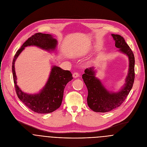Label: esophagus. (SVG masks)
<instances>
[{"label":"esophagus","instance_id":"obj_1","mask_svg":"<svg viewBox=\"0 0 147 147\" xmlns=\"http://www.w3.org/2000/svg\"><path fill=\"white\" fill-rule=\"evenodd\" d=\"M73 76L74 78H77V77H79V74L77 72H75L73 74Z\"/></svg>","mask_w":147,"mask_h":147}]
</instances>
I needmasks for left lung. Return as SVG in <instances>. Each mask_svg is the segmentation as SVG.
<instances>
[{
    "label": "left lung",
    "mask_w": 147,
    "mask_h": 147,
    "mask_svg": "<svg viewBox=\"0 0 147 147\" xmlns=\"http://www.w3.org/2000/svg\"><path fill=\"white\" fill-rule=\"evenodd\" d=\"M115 40V46L119 51L126 54L129 59V70L125 79L124 87L120 91L112 93L106 90L95 76L94 67L86 69L82 78L88 89L87 103L91 109L95 112H108L119 107L131 91L134 81L135 60L133 51L120 35L112 34Z\"/></svg>",
    "instance_id": "8db88e82"
}]
</instances>
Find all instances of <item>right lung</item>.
Returning <instances> with one entry per match:
<instances>
[{
  "instance_id": "obj_1",
  "label": "right lung",
  "mask_w": 147,
  "mask_h": 147,
  "mask_svg": "<svg viewBox=\"0 0 147 147\" xmlns=\"http://www.w3.org/2000/svg\"><path fill=\"white\" fill-rule=\"evenodd\" d=\"M31 45H35L48 51L54 50L57 45V40L50 34L38 32L29 38L17 51L12 63L16 92L21 101L32 111L38 113H51L60 107L65 86L73 78L72 74L69 70H64L57 66H53L47 83L40 92L35 95L23 92L17 85L14 63L16 59L24 48Z\"/></svg>"
}]
</instances>
